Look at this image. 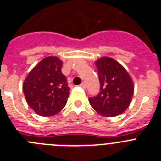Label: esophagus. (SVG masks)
Masks as SVG:
<instances>
[{
  "label": "esophagus",
  "instance_id": "esophagus-1",
  "mask_svg": "<svg viewBox=\"0 0 161 161\" xmlns=\"http://www.w3.org/2000/svg\"><path fill=\"white\" fill-rule=\"evenodd\" d=\"M80 86L81 88H83V89H85V87H86V85H85V82H82V83L80 85Z\"/></svg>",
  "mask_w": 161,
  "mask_h": 161
}]
</instances>
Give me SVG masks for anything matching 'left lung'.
<instances>
[{"label":"left lung","mask_w":161,"mask_h":161,"mask_svg":"<svg viewBox=\"0 0 161 161\" xmlns=\"http://www.w3.org/2000/svg\"><path fill=\"white\" fill-rule=\"evenodd\" d=\"M100 80V92L89 98L91 106L99 114L114 117L130 106L134 84L128 72L112 58L102 57L95 62Z\"/></svg>","instance_id":"left-lung-1"}]
</instances>
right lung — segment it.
Wrapping results in <instances>:
<instances>
[{
    "instance_id": "1",
    "label": "right lung",
    "mask_w": 161,
    "mask_h": 161,
    "mask_svg": "<svg viewBox=\"0 0 161 161\" xmlns=\"http://www.w3.org/2000/svg\"><path fill=\"white\" fill-rule=\"evenodd\" d=\"M62 65L63 62L56 56L44 58L24 80L25 100L37 114L53 116L66 105L70 89L66 76L61 72Z\"/></svg>"
}]
</instances>
